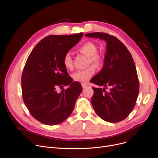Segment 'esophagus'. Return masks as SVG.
Masks as SVG:
<instances>
[{"instance_id":"1","label":"esophagus","mask_w":158,"mask_h":158,"mask_svg":"<svg viewBox=\"0 0 158 158\" xmlns=\"http://www.w3.org/2000/svg\"><path fill=\"white\" fill-rule=\"evenodd\" d=\"M82 86H83V88H86L87 86V85L85 84V83H82Z\"/></svg>"}]
</instances>
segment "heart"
Listing matches in <instances>:
<instances>
[{
    "label": "heart",
    "mask_w": 158,
    "mask_h": 158,
    "mask_svg": "<svg viewBox=\"0 0 158 158\" xmlns=\"http://www.w3.org/2000/svg\"><path fill=\"white\" fill-rule=\"evenodd\" d=\"M78 50L81 53L88 56V63H92L95 66H99L101 62V57L99 54L96 53L97 46L92 42H86L81 44ZM63 64L67 69H71L73 67L72 59L70 53H66L63 57ZM94 72V68L93 66L88 67L84 70H77L72 74V77L75 81L86 82L91 77Z\"/></svg>",
    "instance_id": "obj_1"
}]
</instances>
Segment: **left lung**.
Returning a JSON list of instances; mask_svg holds the SVG:
<instances>
[{"instance_id":"left-lung-1","label":"left lung","mask_w":158,"mask_h":158,"mask_svg":"<svg viewBox=\"0 0 158 158\" xmlns=\"http://www.w3.org/2000/svg\"><path fill=\"white\" fill-rule=\"evenodd\" d=\"M106 43L102 69L91 79L101 88H92V105L99 118L118 123L126 119L135 106L139 94V80L134 61L127 47L116 37L105 33H86ZM106 86L111 88L106 91Z\"/></svg>"}]
</instances>
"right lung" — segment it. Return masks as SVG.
Wrapping results in <instances>:
<instances>
[{"mask_svg": "<svg viewBox=\"0 0 158 158\" xmlns=\"http://www.w3.org/2000/svg\"><path fill=\"white\" fill-rule=\"evenodd\" d=\"M83 35L48 36L34 47L26 60L21 79L23 100L33 117L43 124L56 125L67 119L82 91L63 60ZM64 85L68 88L58 93L56 88Z\"/></svg>", "mask_w": 158, "mask_h": 158, "instance_id": "right-lung-1", "label": "right lung"}]
</instances>
